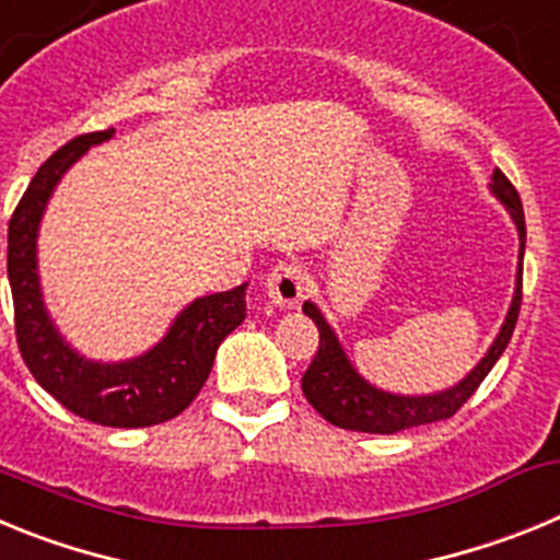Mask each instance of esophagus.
Listing matches in <instances>:
<instances>
[{"mask_svg": "<svg viewBox=\"0 0 560 560\" xmlns=\"http://www.w3.org/2000/svg\"><path fill=\"white\" fill-rule=\"evenodd\" d=\"M308 289V275L300 264H277L266 277V294L280 308H296Z\"/></svg>", "mask_w": 560, "mask_h": 560, "instance_id": "1", "label": "esophagus"}]
</instances>
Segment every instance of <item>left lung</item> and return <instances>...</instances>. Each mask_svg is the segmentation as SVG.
Here are the masks:
<instances>
[{"mask_svg": "<svg viewBox=\"0 0 560 560\" xmlns=\"http://www.w3.org/2000/svg\"><path fill=\"white\" fill-rule=\"evenodd\" d=\"M491 192L508 207L513 224L518 230V275H516V291H513V303L508 308L502 328H499L497 339L488 348L485 359L479 361L471 373L465 375L459 384L452 389L434 395H395L384 393V389L373 387L370 381L361 378L355 368L350 364L348 353L341 350L339 339H336L334 328L325 323L323 311L314 303H305L303 311L311 316L319 328V350H316L311 368L303 375V393L308 398L311 407L323 415L328 423L339 429H350V432H368V434H395L404 429L423 427V423H434V420H446L463 407L465 400L477 393V387L485 381V375L491 373V368L504 353L508 341H511L513 328H516L518 308H522V264H524V210L522 199H518L516 187L502 171H493L491 176Z\"/></svg>", "mask_w": 560, "mask_h": 560, "instance_id": "left-lung-1", "label": "left lung"}]
</instances>
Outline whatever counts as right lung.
I'll return each mask as SVG.
<instances>
[{
  "mask_svg": "<svg viewBox=\"0 0 560 560\" xmlns=\"http://www.w3.org/2000/svg\"><path fill=\"white\" fill-rule=\"evenodd\" d=\"M114 128L81 133L58 148L33 176L8 226V277L16 311V341L33 378L78 418L114 429L156 427L176 418L205 387L221 341L246 319V283L199 296L182 311L162 341L137 359H83L52 325L38 283V224L63 173Z\"/></svg>",
  "mask_w": 560,
  "mask_h": 560,
  "instance_id": "add662e5",
  "label": "right lung"
}]
</instances>
